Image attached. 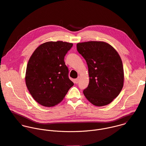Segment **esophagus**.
<instances>
[{"label": "esophagus", "instance_id": "obj_1", "mask_svg": "<svg viewBox=\"0 0 146 146\" xmlns=\"http://www.w3.org/2000/svg\"><path fill=\"white\" fill-rule=\"evenodd\" d=\"M78 81H79V78H77L75 79V80H74V83H75V84H78Z\"/></svg>", "mask_w": 146, "mask_h": 146}]
</instances>
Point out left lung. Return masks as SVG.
Listing matches in <instances>:
<instances>
[{"instance_id": "left-lung-1", "label": "left lung", "mask_w": 146, "mask_h": 146, "mask_svg": "<svg viewBox=\"0 0 146 146\" xmlns=\"http://www.w3.org/2000/svg\"><path fill=\"white\" fill-rule=\"evenodd\" d=\"M77 50L88 68L90 82L83 94L95 106L108 105L118 96L123 85V65L119 54L103 41L79 43Z\"/></svg>"}]
</instances>
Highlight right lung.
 <instances>
[{"mask_svg":"<svg viewBox=\"0 0 146 146\" xmlns=\"http://www.w3.org/2000/svg\"><path fill=\"white\" fill-rule=\"evenodd\" d=\"M72 46V43L62 41H49L38 46L31 56L26 70V85L40 105H56L74 85L64 61Z\"/></svg>","mask_w":146,"mask_h":146,"instance_id":"add662e5","label":"right lung"}]
</instances>
